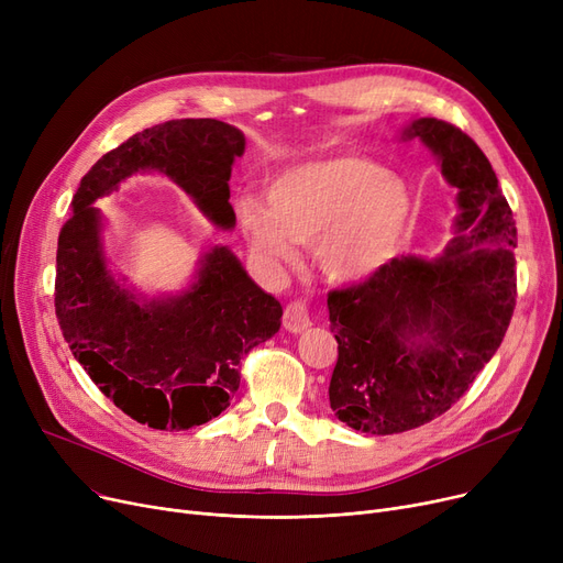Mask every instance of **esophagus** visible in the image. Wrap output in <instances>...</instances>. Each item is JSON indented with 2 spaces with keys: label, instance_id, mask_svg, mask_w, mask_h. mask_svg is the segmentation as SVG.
<instances>
[{
  "label": "esophagus",
  "instance_id": "1",
  "mask_svg": "<svg viewBox=\"0 0 563 563\" xmlns=\"http://www.w3.org/2000/svg\"><path fill=\"white\" fill-rule=\"evenodd\" d=\"M310 312H308V306L301 303V301H291L285 312H283V327L285 331L289 333H301L310 327Z\"/></svg>",
  "mask_w": 563,
  "mask_h": 563
}]
</instances>
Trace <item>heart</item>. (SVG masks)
<instances>
[{"mask_svg":"<svg viewBox=\"0 0 563 563\" xmlns=\"http://www.w3.org/2000/svg\"><path fill=\"white\" fill-rule=\"evenodd\" d=\"M255 198L236 202L251 253L272 269L312 244L323 276L365 280L386 266L410 217V194L395 173L365 157H331L289 166Z\"/></svg>","mask_w":563,"mask_h":563,"instance_id":"1","label":"heart"}]
</instances>
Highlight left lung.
<instances>
[{
	"mask_svg": "<svg viewBox=\"0 0 563 563\" xmlns=\"http://www.w3.org/2000/svg\"><path fill=\"white\" fill-rule=\"evenodd\" d=\"M399 136L438 157L459 217L438 257H393L363 285L329 294L331 408L374 435L450 410L495 356L516 308V221L482 147L438 118H418Z\"/></svg>",
	"mask_w": 563,
	"mask_h": 563,
	"instance_id": "left-lung-1",
	"label": "left lung"
}]
</instances>
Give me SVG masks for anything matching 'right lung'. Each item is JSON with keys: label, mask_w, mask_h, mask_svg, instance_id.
Wrapping results in <instances>:
<instances>
[{"label": "right lung", "mask_w": 563, "mask_h": 563, "mask_svg": "<svg viewBox=\"0 0 563 563\" xmlns=\"http://www.w3.org/2000/svg\"><path fill=\"white\" fill-rule=\"evenodd\" d=\"M242 130L214 118L147 128L102 155L73 196L58 234L54 308L75 361L125 416L159 431L200 427L230 406L246 353L274 338L283 306L228 246H212L189 287L147 299L109 272L93 202L139 170L180 187L221 230L234 228L230 173Z\"/></svg>", "instance_id": "add662e5"}]
</instances>
